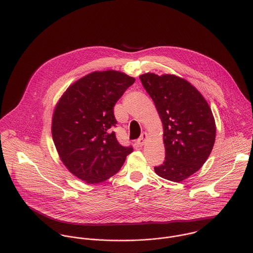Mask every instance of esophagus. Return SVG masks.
Instances as JSON below:
<instances>
[{
    "label": "esophagus",
    "mask_w": 253,
    "mask_h": 253,
    "mask_svg": "<svg viewBox=\"0 0 253 253\" xmlns=\"http://www.w3.org/2000/svg\"><path fill=\"white\" fill-rule=\"evenodd\" d=\"M148 134L147 133H143L142 134V136H141V138L140 139H138V141H137V144H138V146L139 147H143L144 145H145V143H146V141H147V139H148Z\"/></svg>",
    "instance_id": "esophagus-1"
}]
</instances>
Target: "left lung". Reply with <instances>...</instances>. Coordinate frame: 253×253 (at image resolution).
I'll use <instances>...</instances> for the list:
<instances>
[{
	"instance_id": "8db88e82",
	"label": "left lung",
	"mask_w": 253,
	"mask_h": 253,
	"mask_svg": "<svg viewBox=\"0 0 253 253\" xmlns=\"http://www.w3.org/2000/svg\"><path fill=\"white\" fill-rule=\"evenodd\" d=\"M140 79L164 128L166 161L155 171L165 179L180 182L198 171L209 158L216 138L214 115L205 97L185 79L154 73L143 74Z\"/></svg>"
}]
</instances>
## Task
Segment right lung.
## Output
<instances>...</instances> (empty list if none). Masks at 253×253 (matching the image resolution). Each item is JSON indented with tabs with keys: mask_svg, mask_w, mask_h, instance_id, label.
Instances as JSON below:
<instances>
[{
	"mask_svg": "<svg viewBox=\"0 0 253 253\" xmlns=\"http://www.w3.org/2000/svg\"><path fill=\"white\" fill-rule=\"evenodd\" d=\"M135 79L123 72L95 71L73 83L52 116V138L68 170L88 184L103 182L123 166L132 147L121 146L110 130L113 107Z\"/></svg>",
	"mask_w": 253,
	"mask_h": 253,
	"instance_id": "add662e5",
	"label": "right lung"
}]
</instances>
